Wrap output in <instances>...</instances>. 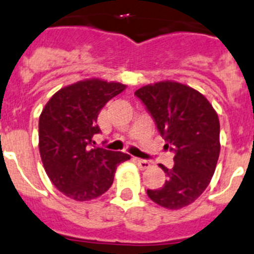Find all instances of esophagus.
I'll return each instance as SVG.
<instances>
[{
  "mask_svg": "<svg viewBox=\"0 0 254 254\" xmlns=\"http://www.w3.org/2000/svg\"><path fill=\"white\" fill-rule=\"evenodd\" d=\"M135 163L137 164L141 170H146V168H149L150 167V163H149L148 160L145 159H140V158H135Z\"/></svg>",
  "mask_w": 254,
  "mask_h": 254,
  "instance_id": "1",
  "label": "esophagus"
}]
</instances>
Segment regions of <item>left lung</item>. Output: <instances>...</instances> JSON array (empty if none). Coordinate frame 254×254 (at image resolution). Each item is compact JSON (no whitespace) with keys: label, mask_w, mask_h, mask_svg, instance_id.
Masks as SVG:
<instances>
[{"label":"left lung","mask_w":254,"mask_h":254,"mask_svg":"<svg viewBox=\"0 0 254 254\" xmlns=\"http://www.w3.org/2000/svg\"><path fill=\"white\" fill-rule=\"evenodd\" d=\"M155 122L167 149L175 154L172 168L160 164L167 180L148 189L157 204L180 209L198 199L213 176L220 155V121L200 92L177 82H158L135 92Z\"/></svg>","instance_id":"left-lung-1"}]
</instances>
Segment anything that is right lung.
<instances>
[{"label": "right lung", "mask_w": 254, "mask_h": 254, "mask_svg": "<svg viewBox=\"0 0 254 254\" xmlns=\"http://www.w3.org/2000/svg\"><path fill=\"white\" fill-rule=\"evenodd\" d=\"M125 84L87 79L58 91L38 123L40 153L47 176L69 198L90 200L103 195L113 184L117 166L129 159L122 151L94 146L100 133L97 116Z\"/></svg>", "instance_id": "obj_1"}]
</instances>
